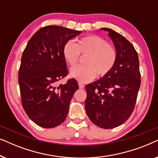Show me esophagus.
<instances>
[{
	"label": "esophagus",
	"mask_w": 158,
	"mask_h": 158,
	"mask_svg": "<svg viewBox=\"0 0 158 158\" xmlns=\"http://www.w3.org/2000/svg\"><path fill=\"white\" fill-rule=\"evenodd\" d=\"M78 85H79V88H81V89H83V88H84V87H85V85L82 83H78Z\"/></svg>",
	"instance_id": "obj_1"
}]
</instances>
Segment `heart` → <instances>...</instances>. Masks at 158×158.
Masks as SVG:
<instances>
[{
	"mask_svg": "<svg viewBox=\"0 0 158 158\" xmlns=\"http://www.w3.org/2000/svg\"><path fill=\"white\" fill-rule=\"evenodd\" d=\"M80 54L87 55L85 65L77 66L70 70V76L81 83L91 81L96 76L103 77L113 68L116 60L114 46L103 38L90 35L81 39L77 44L69 41L64 45L62 55L67 63L75 66Z\"/></svg>",
	"mask_w": 158,
	"mask_h": 158,
	"instance_id": "1",
	"label": "heart"
}]
</instances>
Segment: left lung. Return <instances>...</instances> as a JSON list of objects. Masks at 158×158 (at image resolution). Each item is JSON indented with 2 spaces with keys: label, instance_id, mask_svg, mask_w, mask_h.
Returning a JSON list of instances; mask_svg holds the SVG:
<instances>
[{
  "label": "left lung",
  "instance_id": "8db88e82",
  "mask_svg": "<svg viewBox=\"0 0 158 158\" xmlns=\"http://www.w3.org/2000/svg\"><path fill=\"white\" fill-rule=\"evenodd\" d=\"M116 51L115 64L106 75L85 86L86 114L95 125L103 129L120 126L132 113L141 83L139 58L133 45L109 28Z\"/></svg>",
  "mask_w": 158,
  "mask_h": 158
}]
</instances>
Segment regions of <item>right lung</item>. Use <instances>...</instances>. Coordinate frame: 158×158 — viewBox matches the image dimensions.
Wrapping results in <instances>:
<instances>
[{
	"mask_svg": "<svg viewBox=\"0 0 158 158\" xmlns=\"http://www.w3.org/2000/svg\"><path fill=\"white\" fill-rule=\"evenodd\" d=\"M81 33L60 26H47L31 36L23 51L19 72L21 103L38 126L53 128L68 116L78 84L74 78L64 85L57 86V83L68 73L62 55L64 45Z\"/></svg>",
	"mask_w": 158,
	"mask_h": 158,
	"instance_id": "add662e5",
	"label": "right lung"
}]
</instances>
